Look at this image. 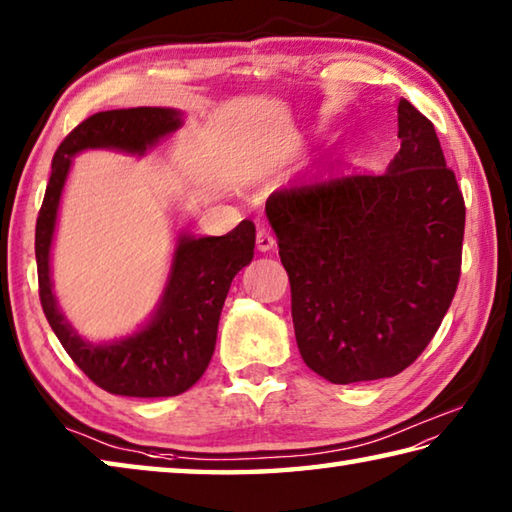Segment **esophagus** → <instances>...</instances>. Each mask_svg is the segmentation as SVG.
I'll return each instance as SVG.
<instances>
[{
  "label": "esophagus",
  "mask_w": 512,
  "mask_h": 512,
  "mask_svg": "<svg viewBox=\"0 0 512 512\" xmlns=\"http://www.w3.org/2000/svg\"><path fill=\"white\" fill-rule=\"evenodd\" d=\"M257 248L262 253H268V250L275 248V237L266 228H257Z\"/></svg>",
  "instance_id": "34e87169"
}]
</instances>
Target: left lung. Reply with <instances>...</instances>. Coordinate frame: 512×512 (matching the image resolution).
<instances>
[{
    "instance_id": "8db88e82",
    "label": "left lung",
    "mask_w": 512,
    "mask_h": 512,
    "mask_svg": "<svg viewBox=\"0 0 512 512\" xmlns=\"http://www.w3.org/2000/svg\"><path fill=\"white\" fill-rule=\"evenodd\" d=\"M387 172L275 190L266 215L306 365L329 383L401 374L430 345L461 277L466 203L434 125L398 102Z\"/></svg>"
}]
</instances>
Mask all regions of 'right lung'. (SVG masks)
Returning a JSON list of instances; mask_svg holds the SVG:
<instances>
[{"label": "right lung", "instance_id": "right-lung-1", "mask_svg": "<svg viewBox=\"0 0 512 512\" xmlns=\"http://www.w3.org/2000/svg\"><path fill=\"white\" fill-rule=\"evenodd\" d=\"M181 125V114L163 107L98 111L71 129L53 154L49 185L35 224L37 284L42 311L71 360L91 383L118 396L161 398L190 389L203 376L215 353L219 315L230 282L250 264L255 224L244 219L224 237H181L170 282L154 320L143 331L114 345H91L64 320L51 291L49 253L58 203L71 156L89 147L143 154Z\"/></svg>", "mask_w": 512, "mask_h": 512}]
</instances>
